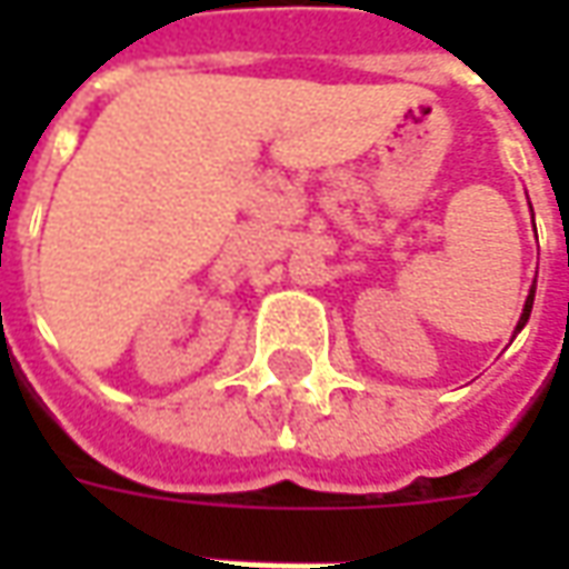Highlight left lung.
<instances>
[{
  "instance_id": "8db88e82",
  "label": "left lung",
  "mask_w": 569,
  "mask_h": 569,
  "mask_svg": "<svg viewBox=\"0 0 569 569\" xmlns=\"http://www.w3.org/2000/svg\"><path fill=\"white\" fill-rule=\"evenodd\" d=\"M533 231H537V224H533ZM533 296H537V280H533V286H530V292H527V301H525V310H521V317H518V326H515V335L521 332L527 326V320H530V310H533ZM512 335V338H515Z\"/></svg>"
}]
</instances>
